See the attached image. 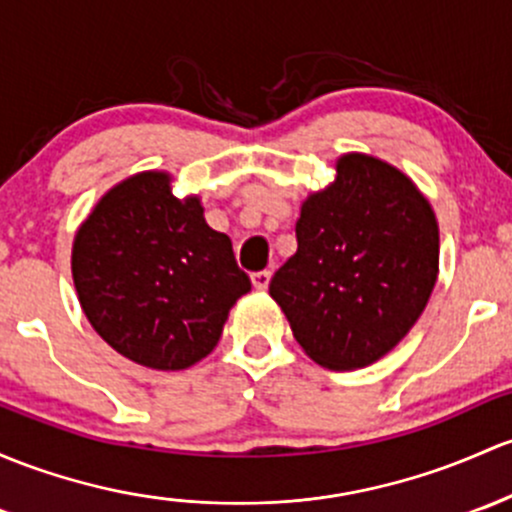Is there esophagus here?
<instances>
[{"mask_svg":"<svg viewBox=\"0 0 512 512\" xmlns=\"http://www.w3.org/2000/svg\"><path fill=\"white\" fill-rule=\"evenodd\" d=\"M251 283H254L256 290H266L268 283H271V271H258L251 276Z\"/></svg>","mask_w":512,"mask_h":512,"instance_id":"obj_1","label":"esophagus"}]
</instances>
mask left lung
Returning a JSON list of instances; mask_svg holds the SVG:
<instances>
[{
	"instance_id": "obj_1",
	"label": "left lung",
	"mask_w": 512,
	"mask_h": 512,
	"mask_svg": "<svg viewBox=\"0 0 512 512\" xmlns=\"http://www.w3.org/2000/svg\"><path fill=\"white\" fill-rule=\"evenodd\" d=\"M298 251L268 293L312 361L354 371L386 356L425 310L439 273L432 205L405 173L344 153L295 224Z\"/></svg>"
}]
</instances>
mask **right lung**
<instances>
[{
    "label": "right lung",
    "mask_w": 512,
    "mask_h": 512,
    "mask_svg": "<svg viewBox=\"0 0 512 512\" xmlns=\"http://www.w3.org/2000/svg\"><path fill=\"white\" fill-rule=\"evenodd\" d=\"M146 170L114 185L80 224L73 280L85 317L114 351L183 371L217 346L234 302L251 290L232 239L205 222L197 195Z\"/></svg>",
    "instance_id": "add662e5"
}]
</instances>
